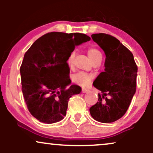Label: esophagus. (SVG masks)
Listing matches in <instances>:
<instances>
[{"instance_id": "esophagus-1", "label": "esophagus", "mask_w": 153, "mask_h": 153, "mask_svg": "<svg viewBox=\"0 0 153 153\" xmlns=\"http://www.w3.org/2000/svg\"><path fill=\"white\" fill-rule=\"evenodd\" d=\"M88 92V89L85 88H82V93H87Z\"/></svg>"}]
</instances>
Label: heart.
<instances>
[{
    "label": "heart",
    "instance_id": "heart-1",
    "mask_svg": "<svg viewBox=\"0 0 153 153\" xmlns=\"http://www.w3.org/2000/svg\"><path fill=\"white\" fill-rule=\"evenodd\" d=\"M87 53L89 58L92 61V62H94V61L97 60L99 59H102V54H101V52L96 48H94V47H90V48L88 49ZM75 55V52H72L70 54V55L68 56V60L67 61H68V63L69 65H71L73 64ZM92 75L87 74V73H83V72H78V73H75V74L73 75V78H72L73 81L75 83L80 85H82V86H85V85H88L91 81V80H92Z\"/></svg>",
    "mask_w": 153,
    "mask_h": 153
}]
</instances>
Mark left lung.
Wrapping results in <instances>:
<instances>
[{"mask_svg":"<svg viewBox=\"0 0 153 153\" xmlns=\"http://www.w3.org/2000/svg\"><path fill=\"white\" fill-rule=\"evenodd\" d=\"M106 54L105 70L94 80L99 100L90 108L91 117L102 123L118 120L125 114L136 91L137 66L131 52L111 35H91Z\"/></svg>","mask_w":153,"mask_h":153,"instance_id":"8db88e82","label":"left lung"}]
</instances>
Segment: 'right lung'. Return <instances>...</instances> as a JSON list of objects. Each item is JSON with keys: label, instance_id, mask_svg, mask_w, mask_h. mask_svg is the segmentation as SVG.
Instances as JSON below:
<instances>
[{"label": "right lung", "instance_id": "obj_1", "mask_svg": "<svg viewBox=\"0 0 153 153\" xmlns=\"http://www.w3.org/2000/svg\"><path fill=\"white\" fill-rule=\"evenodd\" d=\"M91 38L80 33L50 32L33 43L20 68L28 110L39 122L52 124L66 115L68 100L81 88L71 82L67 60L75 47Z\"/></svg>", "mask_w": 153, "mask_h": 153}]
</instances>
